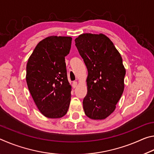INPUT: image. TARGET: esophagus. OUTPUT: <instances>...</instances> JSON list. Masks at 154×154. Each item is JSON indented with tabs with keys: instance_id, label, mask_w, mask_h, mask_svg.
<instances>
[{
	"instance_id": "1",
	"label": "esophagus",
	"mask_w": 154,
	"mask_h": 154,
	"mask_svg": "<svg viewBox=\"0 0 154 154\" xmlns=\"http://www.w3.org/2000/svg\"><path fill=\"white\" fill-rule=\"evenodd\" d=\"M77 85V82H73V83H72V87H73V88H76Z\"/></svg>"
}]
</instances>
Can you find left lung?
<instances>
[{
	"instance_id": "left-lung-1",
	"label": "left lung",
	"mask_w": 154,
	"mask_h": 154,
	"mask_svg": "<svg viewBox=\"0 0 154 154\" xmlns=\"http://www.w3.org/2000/svg\"><path fill=\"white\" fill-rule=\"evenodd\" d=\"M75 41L88 72V93L83 101L85 114L92 119H105L115 111L124 90L122 58L104 34L84 33Z\"/></svg>"
}]
</instances>
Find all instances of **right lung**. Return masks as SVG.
I'll use <instances>...</instances> for the list:
<instances>
[{
  "label": "right lung",
  "instance_id": "add662e5",
  "mask_svg": "<svg viewBox=\"0 0 154 154\" xmlns=\"http://www.w3.org/2000/svg\"><path fill=\"white\" fill-rule=\"evenodd\" d=\"M71 36H49L41 41L28 58L27 85L36 106L48 118H60L71 103L65 56L71 47Z\"/></svg>",
  "mask_w": 154,
  "mask_h": 154
}]
</instances>
